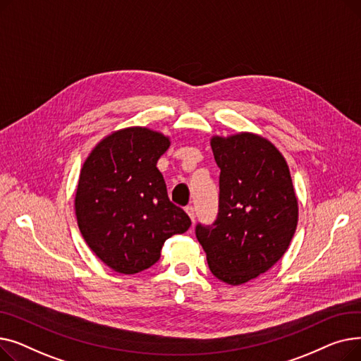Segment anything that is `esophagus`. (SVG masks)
<instances>
[{
	"mask_svg": "<svg viewBox=\"0 0 361 361\" xmlns=\"http://www.w3.org/2000/svg\"><path fill=\"white\" fill-rule=\"evenodd\" d=\"M185 212L188 214V216H190V219L195 222V219H196V211H195V207H193L192 204L185 206Z\"/></svg>",
	"mask_w": 361,
	"mask_h": 361,
	"instance_id": "1",
	"label": "esophagus"
}]
</instances>
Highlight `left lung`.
<instances>
[{
	"label": "left lung",
	"mask_w": 361,
	"mask_h": 361,
	"mask_svg": "<svg viewBox=\"0 0 361 361\" xmlns=\"http://www.w3.org/2000/svg\"><path fill=\"white\" fill-rule=\"evenodd\" d=\"M221 169L219 206L211 225H196V237L211 272L240 286L269 271L287 252L298 206L288 165L267 139L250 133L214 137Z\"/></svg>",
	"instance_id": "1"
}]
</instances>
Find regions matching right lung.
Wrapping results in <instances>:
<instances>
[{
  "label": "right lung",
  "mask_w": 361,
  "mask_h": 361,
  "mask_svg": "<svg viewBox=\"0 0 361 361\" xmlns=\"http://www.w3.org/2000/svg\"><path fill=\"white\" fill-rule=\"evenodd\" d=\"M168 137L143 127L112 133L83 164L75 215L90 250L116 272H142L161 257L166 238L183 234L190 218L169 200L157 168Z\"/></svg>",
  "instance_id": "1"
}]
</instances>
